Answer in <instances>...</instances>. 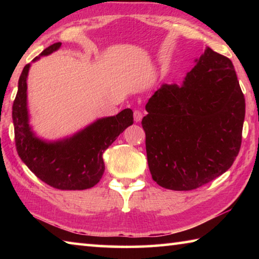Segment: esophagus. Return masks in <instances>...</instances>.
Instances as JSON below:
<instances>
[{
	"instance_id": "1",
	"label": "esophagus",
	"mask_w": 259,
	"mask_h": 259,
	"mask_svg": "<svg viewBox=\"0 0 259 259\" xmlns=\"http://www.w3.org/2000/svg\"><path fill=\"white\" fill-rule=\"evenodd\" d=\"M134 119H135V122H140L142 121V119H143V114H142V112L140 111H135L134 112Z\"/></svg>"
}]
</instances>
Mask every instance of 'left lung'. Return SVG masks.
Here are the masks:
<instances>
[{
    "label": "left lung",
    "instance_id": "left-lung-1",
    "mask_svg": "<svg viewBox=\"0 0 259 259\" xmlns=\"http://www.w3.org/2000/svg\"><path fill=\"white\" fill-rule=\"evenodd\" d=\"M182 84L163 83L146 104L142 125L152 177L190 191L221 176L240 151L245 114L232 61L209 47Z\"/></svg>",
    "mask_w": 259,
    "mask_h": 259
}]
</instances>
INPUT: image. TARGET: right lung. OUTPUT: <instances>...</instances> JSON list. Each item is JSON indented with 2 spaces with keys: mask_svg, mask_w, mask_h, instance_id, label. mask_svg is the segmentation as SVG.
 <instances>
[{
  "mask_svg": "<svg viewBox=\"0 0 259 259\" xmlns=\"http://www.w3.org/2000/svg\"><path fill=\"white\" fill-rule=\"evenodd\" d=\"M55 43L35 57L59 50ZM32 64L24 67L18 81V93L12 106V120L18 155L42 182L58 190H87L94 187L105 171L104 152L120 134L134 123V112L125 108L114 116H105L66 137L49 140L37 136L30 125L27 105V77Z\"/></svg>",
  "mask_w": 259,
  "mask_h": 259,
  "instance_id": "right-lung-1",
  "label": "right lung"
}]
</instances>
